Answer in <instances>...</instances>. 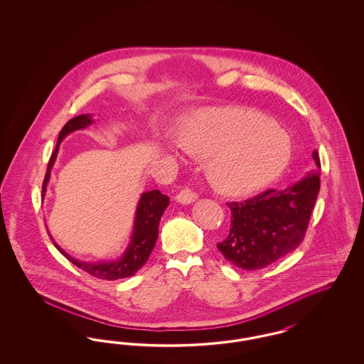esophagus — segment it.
I'll list each match as a JSON object with an SVG mask.
<instances>
[{"mask_svg": "<svg viewBox=\"0 0 364 364\" xmlns=\"http://www.w3.org/2000/svg\"><path fill=\"white\" fill-rule=\"evenodd\" d=\"M196 198H198V195L195 192H192L190 188H183L176 195L174 199L181 205H190L196 200Z\"/></svg>", "mask_w": 364, "mask_h": 364, "instance_id": "obj_1", "label": "esophagus"}]
</instances>
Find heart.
<instances>
[{
	"label": "heart",
	"instance_id": "1",
	"mask_svg": "<svg viewBox=\"0 0 364 364\" xmlns=\"http://www.w3.org/2000/svg\"><path fill=\"white\" fill-rule=\"evenodd\" d=\"M177 141L188 154L208 158L218 190L242 193L281 173L292 156L288 134L259 112L220 107L186 119Z\"/></svg>",
	"mask_w": 364,
	"mask_h": 364
}]
</instances>
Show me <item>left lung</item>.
I'll return each instance as SVG.
<instances>
[{
  "label": "left lung",
  "mask_w": 364,
  "mask_h": 364,
  "mask_svg": "<svg viewBox=\"0 0 364 364\" xmlns=\"http://www.w3.org/2000/svg\"><path fill=\"white\" fill-rule=\"evenodd\" d=\"M315 169L284 190H266L247 200L229 202L230 230L217 248L244 270L263 269L296 250L303 242L321 188V161Z\"/></svg>",
  "instance_id": "8db88e82"
}]
</instances>
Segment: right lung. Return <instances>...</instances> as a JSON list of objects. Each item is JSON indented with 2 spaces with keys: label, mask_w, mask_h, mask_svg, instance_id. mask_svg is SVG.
<instances>
[{
  "label": "right lung",
  "mask_w": 364,
  "mask_h": 364,
  "mask_svg": "<svg viewBox=\"0 0 364 364\" xmlns=\"http://www.w3.org/2000/svg\"><path fill=\"white\" fill-rule=\"evenodd\" d=\"M91 124H92L91 114H80L77 117L70 119V122L63 127L58 139H57L55 150L53 151L52 156L49 159L48 171H46V176H45L43 184H42V196L46 193V187H48V183L50 178V171H52L54 161L57 158L58 147H60V143L63 141V139L65 138L70 132L83 129ZM168 206H169V198L166 195L161 193L159 190L149 191V192L141 193V196L139 199L138 208H136V214H135V223H134V230L131 235V242L128 244L125 252L119 259L110 260V262H83V260L72 258L55 242H54V245L67 259L92 277L109 279V281L131 277L138 270H140V267L149 259V257L156 245V239H158L159 220H161L165 208Z\"/></svg>",
  "instance_id": "add662e5"
}]
</instances>
